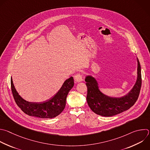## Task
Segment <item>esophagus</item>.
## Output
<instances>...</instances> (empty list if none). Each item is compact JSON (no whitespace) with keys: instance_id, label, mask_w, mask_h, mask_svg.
Here are the masks:
<instances>
[{"instance_id":"34e87169","label":"esophagus","mask_w":150,"mask_h":150,"mask_svg":"<svg viewBox=\"0 0 150 150\" xmlns=\"http://www.w3.org/2000/svg\"><path fill=\"white\" fill-rule=\"evenodd\" d=\"M74 80L76 82H82L83 81V78H82V75L81 74H76V75H75L74 76Z\"/></svg>"}]
</instances>
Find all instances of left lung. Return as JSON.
Segmentation results:
<instances>
[{
  "instance_id": "obj_1",
  "label": "left lung",
  "mask_w": 150,
  "mask_h": 150,
  "mask_svg": "<svg viewBox=\"0 0 150 150\" xmlns=\"http://www.w3.org/2000/svg\"><path fill=\"white\" fill-rule=\"evenodd\" d=\"M137 62V81L131 91L121 98H112L104 95L99 90L94 78L91 76L86 77L88 89L86 101L93 112L104 117H111L128 110L134 105L138 99L142 83L141 66L138 58Z\"/></svg>"
}]
</instances>
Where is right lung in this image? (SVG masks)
I'll use <instances>...</instances> for the list:
<instances>
[{
    "label": "right lung",
    "instance_id": "1",
    "mask_svg": "<svg viewBox=\"0 0 150 150\" xmlns=\"http://www.w3.org/2000/svg\"><path fill=\"white\" fill-rule=\"evenodd\" d=\"M11 89L15 101L18 106L25 114L40 118H52L59 115L64 110L67 97L74 85L72 76L67 79L59 91L48 100L40 103H29L18 94L11 78Z\"/></svg>",
    "mask_w": 150,
    "mask_h": 150
}]
</instances>
